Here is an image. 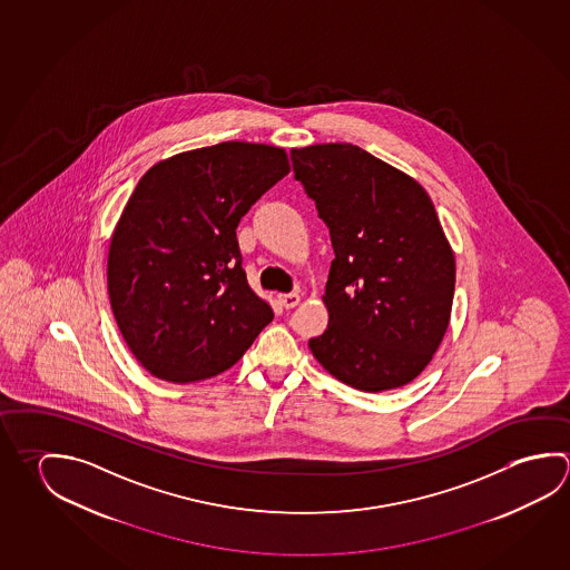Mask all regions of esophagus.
<instances>
[{"label": "esophagus", "mask_w": 570, "mask_h": 570, "mask_svg": "<svg viewBox=\"0 0 570 570\" xmlns=\"http://www.w3.org/2000/svg\"><path fill=\"white\" fill-rule=\"evenodd\" d=\"M278 299H281V304L284 306V308H296V306L299 304V294H296V292H289V294H281Z\"/></svg>", "instance_id": "obj_1"}]
</instances>
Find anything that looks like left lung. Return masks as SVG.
<instances>
[{
  "mask_svg": "<svg viewBox=\"0 0 570 570\" xmlns=\"http://www.w3.org/2000/svg\"><path fill=\"white\" fill-rule=\"evenodd\" d=\"M294 178L328 226V326L308 346L334 379L400 389L429 366L449 328L454 254L429 194L352 144L289 151Z\"/></svg>",
  "mask_w": 570,
  "mask_h": 570,
  "instance_id": "left-lung-1",
  "label": "left lung"
}]
</instances>
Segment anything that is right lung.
<instances>
[{"mask_svg":"<svg viewBox=\"0 0 570 570\" xmlns=\"http://www.w3.org/2000/svg\"><path fill=\"white\" fill-rule=\"evenodd\" d=\"M288 171L282 148L222 141L141 176L111 234L108 292L121 336L156 379H212L271 324L236 228Z\"/></svg>","mask_w":570,"mask_h":570,"instance_id":"1","label":"right lung"}]
</instances>
